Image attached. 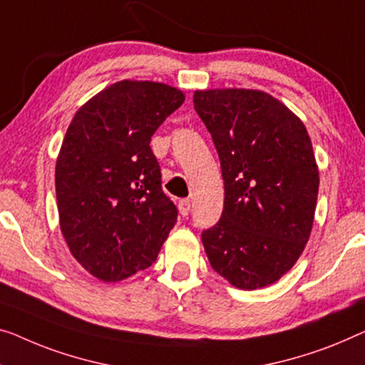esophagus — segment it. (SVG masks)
I'll return each instance as SVG.
<instances>
[{"instance_id": "1", "label": "esophagus", "mask_w": 365, "mask_h": 365, "mask_svg": "<svg viewBox=\"0 0 365 365\" xmlns=\"http://www.w3.org/2000/svg\"><path fill=\"white\" fill-rule=\"evenodd\" d=\"M190 206H192V205H190V200L183 198V200L178 201V211H180L182 216H187L190 213Z\"/></svg>"}]
</instances>
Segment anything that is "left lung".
Wrapping results in <instances>:
<instances>
[{
	"instance_id": "1",
	"label": "left lung",
	"mask_w": 365,
	"mask_h": 365,
	"mask_svg": "<svg viewBox=\"0 0 365 365\" xmlns=\"http://www.w3.org/2000/svg\"><path fill=\"white\" fill-rule=\"evenodd\" d=\"M193 103L225 180L220 221L201 232L211 267L242 290L274 284L313 226L319 177L307 128L257 90L197 91Z\"/></svg>"
}]
</instances>
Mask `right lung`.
Here are the masks:
<instances>
[{
    "label": "right lung",
    "instance_id": "obj_1",
    "mask_svg": "<svg viewBox=\"0 0 365 365\" xmlns=\"http://www.w3.org/2000/svg\"><path fill=\"white\" fill-rule=\"evenodd\" d=\"M183 101L168 85L123 80L70 123L56 165L58 217L70 252L96 279L150 267L175 226L150 138Z\"/></svg>",
    "mask_w": 365,
    "mask_h": 365
}]
</instances>
